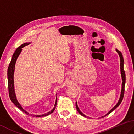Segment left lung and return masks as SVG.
Here are the masks:
<instances>
[{
	"instance_id": "1",
	"label": "left lung",
	"mask_w": 134,
	"mask_h": 134,
	"mask_svg": "<svg viewBox=\"0 0 134 134\" xmlns=\"http://www.w3.org/2000/svg\"><path fill=\"white\" fill-rule=\"evenodd\" d=\"M116 52L118 53V54H119V57H120V72H121V76H122V91H121V94H120V98H119V100L118 101V103L115 105V106L112 108V109L108 112V113L104 115V116H105L107 115L110 114L111 112H113L115 109L116 107H118L119 105H120V104L121 103V102H122V100H123V96H124V86H125V83H126V75H125V72H124V59H123V55L122 54V53H121L120 51H119V50H118L117 49H116ZM76 110L77 111H78V113L81 115L85 116V117H87L86 116L85 114H83L81 111H80L79 108H78V106H77V103L76 102ZM103 117V116H102Z\"/></svg>"
}]
</instances>
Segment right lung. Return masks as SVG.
I'll use <instances>...</instances> for the list:
<instances>
[{
    "instance_id": "right-lung-1",
    "label": "right lung",
    "mask_w": 134,
    "mask_h": 134,
    "mask_svg": "<svg viewBox=\"0 0 134 134\" xmlns=\"http://www.w3.org/2000/svg\"><path fill=\"white\" fill-rule=\"evenodd\" d=\"M30 44V43H25L24 44H22L21 46H20L19 47L15 50V52L14 53L13 55H12V57L11 59V60L10 64H9V66L8 68V71H7V76H8V92H9V96H10V98L11 99V102L13 103L16 105L17 107H18L19 109L23 112V113L27 114V115H30L32 116H36V117H42V116H47L48 115L51 114L52 113L54 112L55 110L56 106H57V98L56 99V102L54 105V107L53 108V109L50 111L48 113L43 114V115H32V114H30L28 113L27 111H25L22 107L21 106L19 103L18 102L16 99V95H15V90H14V73L15 71V63H16V61L17 60V58L19 57V55H20V52L22 50V48Z\"/></svg>"
}]
</instances>
